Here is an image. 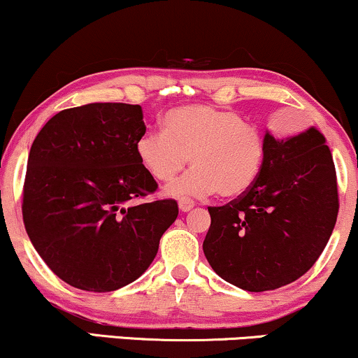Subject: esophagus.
Returning a JSON list of instances; mask_svg holds the SVG:
<instances>
[{"mask_svg":"<svg viewBox=\"0 0 358 358\" xmlns=\"http://www.w3.org/2000/svg\"><path fill=\"white\" fill-rule=\"evenodd\" d=\"M194 206H196V204H194V201H191V199H180L179 201L180 213H189V210H191Z\"/></svg>","mask_w":358,"mask_h":358,"instance_id":"1","label":"esophagus"}]
</instances>
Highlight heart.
Masks as SVG:
<instances>
[{
    "mask_svg": "<svg viewBox=\"0 0 358 358\" xmlns=\"http://www.w3.org/2000/svg\"><path fill=\"white\" fill-rule=\"evenodd\" d=\"M164 131H148L136 141V156L159 182L174 179L191 157L194 169L166 189L172 197L234 199L257 182L266 144L257 129L231 109L191 104L166 113Z\"/></svg>",
    "mask_w": 358,
    "mask_h": 358,
    "instance_id": "b5f03b06",
    "label": "heart"
}]
</instances>
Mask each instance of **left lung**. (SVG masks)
<instances>
[{"label": "left lung", "mask_w": 358, "mask_h": 358, "mask_svg": "<svg viewBox=\"0 0 358 358\" xmlns=\"http://www.w3.org/2000/svg\"><path fill=\"white\" fill-rule=\"evenodd\" d=\"M325 143L314 126L289 138L266 131V161L254 187L226 206L209 207L202 250L219 277L264 292L314 266L338 213L335 166Z\"/></svg>", "instance_id": "left-lung-1"}]
</instances>
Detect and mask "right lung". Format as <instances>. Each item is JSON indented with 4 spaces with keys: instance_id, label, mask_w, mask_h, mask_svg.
<instances>
[{
    "instance_id": "add662e5",
    "label": "right lung",
    "mask_w": 358,
    "mask_h": 358,
    "mask_svg": "<svg viewBox=\"0 0 358 358\" xmlns=\"http://www.w3.org/2000/svg\"><path fill=\"white\" fill-rule=\"evenodd\" d=\"M143 108L91 103L57 113L31 145L23 220L31 244L66 284L117 290L148 271L178 202L132 204L157 189L136 156Z\"/></svg>"
}]
</instances>
